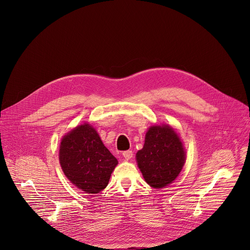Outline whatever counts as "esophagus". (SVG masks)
<instances>
[{"label":"esophagus","mask_w":250,"mask_h":250,"mask_svg":"<svg viewBox=\"0 0 250 250\" xmlns=\"http://www.w3.org/2000/svg\"><path fill=\"white\" fill-rule=\"evenodd\" d=\"M132 155H133V153L131 150H126V151L123 152V156L125 157V160H129L132 157Z\"/></svg>","instance_id":"obj_1"}]
</instances>
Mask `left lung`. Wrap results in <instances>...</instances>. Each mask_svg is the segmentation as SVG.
<instances>
[{
    "mask_svg": "<svg viewBox=\"0 0 250 250\" xmlns=\"http://www.w3.org/2000/svg\"><path fill=\"white\" fill-rule=\"evenodd\" d=\"M145 180L153 188L172 183L185 163V151L178 134L169 125H153L146 134L144 148L136 153Z\"/></svg>",
    "mask_w": 250,
    "mask_h": 250,
    "instance_id": "left-lung-1",
    "label": "left lung"
}]
</instances>
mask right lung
<instances>
[{
    "mask_svg": "<svg viewBox=\"0 0 250 250\" xmlns=\"http://www.w3.org/2000/svg\"><path fill=\"white\" fill-rule=\"evenodd\" d=\"M59 161L72 184L89 194H97L106 187L118 164L88 124L77 126L62 138Z\"/></svg>",
    "mask_w": 250,
    "mask_h": 250,
    "instance_id": "right-lung-1",
    "label": "right lung"
}]
</instances>
